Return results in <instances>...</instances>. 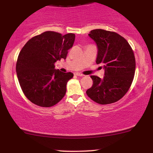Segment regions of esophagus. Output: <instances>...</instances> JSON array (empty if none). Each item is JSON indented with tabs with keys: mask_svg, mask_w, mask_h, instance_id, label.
I'll return each mask as SVG.
<instances>
[{
	"mask_svg": "<svg viewBox=\"0 0 153 153\" xmlns=\"http://www.w3.org/2000/svg\"><path fill=\"white\" fill-rule=\"evenodd\" d=\"M75 75H77V76H80V77L84 76V75H82V73H75Z\"/></svg>",
	"mask_w": 153,
	"mask_h": 153,
	"instance_id": "1",
	"label": "esophagus"
}]
</instances>
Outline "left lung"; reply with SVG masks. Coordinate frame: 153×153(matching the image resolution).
I'll return each mask as SVG.
<instances>
[{"instance_id": "8db88e82", "label": "left lung", "mask_w": 153, "mask_h": 153, "mask_svg": "<svg viewBox=\"0 0 153 153\" xmlns=\"http://www.w3.org/2000/svg\"><path fill=\"white\" fill-rule=\"evenodd\" d=\"M88 36L96 44V63L103 65L105 76L101 79L91 75L94 83L86 94L100 104L114 103L131 86L136 66L134 52L127 40L116 32L94 29Z\"/></svg>"}]
</instances>
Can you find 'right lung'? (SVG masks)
<instances>
[{
	"label": "right lung",
	"instance_id": "obj_1",
	"mask_svg": "<svg viewBox=\"0 0 153 153\" xmlns=\"http://www.w3.org/2000/svg\"><path fill=\"white\" fill-rule=\"evenodd\" d=\"M75 37L71 33L45 31L29 39L22 49L16 71L23 92L31 102L50 107L64 97L67 82L73 74L56 70L54 62L66 59Z\"/></svg>",
	"mask_w": 153,
	"mask_h": 153
}]
</instances>
